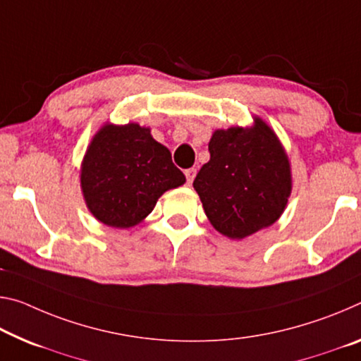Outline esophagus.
<instances>
[{
  "instance_id": "1",
  "label": "esophagus",
  "mask_w": 361,
  "mask_h": 361,
  "mask_svg": "<svg viewBox=\"0 0 361 361\" xmlns=\"http://www.w3.org/2000/svg\"><path fill=\"white\" fill-rule=\"evenodd\" d=\"M196 169H188L186 171H185V175H186V180H188V183H192V180H194V176H196Z\"/></svg>"
}]
</instances>
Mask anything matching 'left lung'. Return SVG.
Here are the masks:
<instances>
[{
  "label": "left lung",
  "mask_w": 361,
  "mask_h": 361,
  "mask_svg": "<svg viewBox=\"0 0 361 361\" xmlns=\"http://www.w3.org/2000/svg\"><path fill=\"white\" fill-rule=\"evenodd\" d=\"M209 152L192 186L215 230L243 239L273 225L290 194L289 160L273 130L260 118L252 128L216 130Z\"/></svg>",
  "instance_id": "1"
}]
</instances>
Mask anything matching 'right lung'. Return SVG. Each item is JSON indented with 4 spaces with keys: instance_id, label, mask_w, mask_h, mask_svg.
I'll return each mask as SVG.
<instances>
[{
    "instance_id": "right-lung-1",
    "label": "right lung",
    "mask_w": 361,
    "mask_h": 361,
    "mask_svg": "<svg viewBox=\"0 0 361 361\" xmlns=\"http://www.w3.org/2000/svg\"><path fill=\"white\" fill-rule=\"evenodd\" d=\"M186 181L171 154L138 123L106 125L87 151L82 190L88 209L107 226L130 228L151 214L162 194Z\"/></svg>"
}]
</instances>
